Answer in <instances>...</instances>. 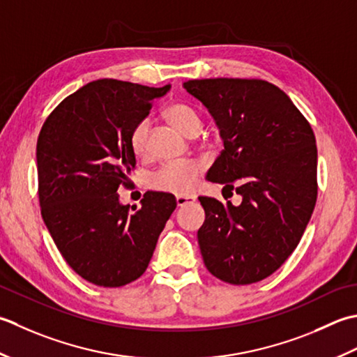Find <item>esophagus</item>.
I'll return each instance as SVG.
<instances>
[{
  "label": "esophagus",
  "mask_w": 357,
  "mask_h": 357,
  "mask_svg": "<svg viewBox=\"0 0 357 357\" xmlns=\"http://www.w3.org/2000/svg\"><path fill=\"white\" fill-rule=\"evenodd\" d=\"M195 200V197L192 195H177L176 202H177V206H186L188 203H192Z\"/></svg>",
  "instance_id": "obj_1"
}]
</instances>
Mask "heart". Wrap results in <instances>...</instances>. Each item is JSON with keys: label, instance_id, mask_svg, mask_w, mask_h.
<instances>
[{"label": "heart", "instance_id": "1", "mask_svg": "<svg viewBox=\"0 0 357 357\" xmlns=\"http://www.w3.org/2000/svg\"><path fill=\"white\" fill-rule=\"evenodd\" d=\"M166 119L171 125L188 137L197 135L202 129V119L197 109L185 101H176L165 111ZM151 130V121L143 119L134 126L130 132V149L137 157H142L148 151V138ZM200 166L197 163L168 165L155 172L151 178V186L157 191L183 195L192 191L195 180L199 177Z\"/></svg>", "mask_w": 357, "mask_h": 357}]
</instances>
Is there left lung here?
<instances>
[{
    "instance_id": "8db88e82",
    "label": "left lung",
    "mask_w": 357,
    "mask_h": 357,
    "mask_svg": "<svg viewBox=\"0 0 357 357\" xmlns=\"http://www.w3.org/2000/svg\"><path fill=\"white\" fill-rule=\"evenodd\" d=\"M183 87L206 106L223 140L206 178L242 195L238 206L199 197L206 215L197 232L203 261L232 285L264 280L296 250L314 209V132L265 79H189Z\"/></svg>"
}]
</instances>
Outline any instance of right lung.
<instances>
[{
  "instance_id": "obj_1",
  "label": "right lung",
  "mask_w": 357,
  "mask_h": 357,
  "mask_svg": "<svg viewBox=\"0 0 357 357\" xmlns=\"http://www.w3.org/2000/svg\"><path fill=\"white\" fill-rule=\"evenodd\" d=\"M169 87L97 79L64 98L40 130L43 220L69 266L93 285L117 288L140 278L177 206L172 194L149 191L129 213L117 192L135 168L130 132Z\"/></svg>"
}]
</instances>
